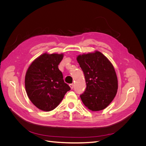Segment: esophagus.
<instances>
[{"label":"esophagus","mask_w":146,"mask_h":146,"mask_svg":"<svg viewBox=\"0 0 146 146\" xmlns=\"http://www.w3.org/2000/svg\"><path fill=\"white\" fill-rule=\"evenodd\" d=\"M69 86H70V88H71V89L72 90L73 88H74V84L73 83H71V84H70L69 85Z\"/></svg>","instance_id":"1"}]
</instances>
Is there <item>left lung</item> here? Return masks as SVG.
<instances>
[{
  "label": "left lung",
  "mask_w": 146,
  "mask_h": 146,
  "mask_svg": "<svg viewBox=\"0 0 146 146\" xmlns=\"http://www.w3.org/2000/svg\"><path fill=\"white\" fill-rule=\"evenodd\" d=\"M77 60L86 84L85 92L80 95L83 104L92 111L105 109L114 99L118 88L113 64L99 51L78 55Z\"/></svg>",
  "instance_id": "obj_1"
}]
</instances>
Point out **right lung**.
<instances>
[{
	"instance_id": "1",
	"label": "right lung",
	"mask_w": 146,
	"mask_h": 146,
	"mask_svg": "<svg viewBox=\"0 0 146 146\" xmlns=\"http://www.w3.org/2000/svg\"><path fill=\"white\" fill-rule=\"evenodd\" d=\"M63 54L45 53L35 60L27 69L25 87L31 102L42 111L55 109L70 88L64 83L58 64Z\"/></svg>"
}]
</instances>
